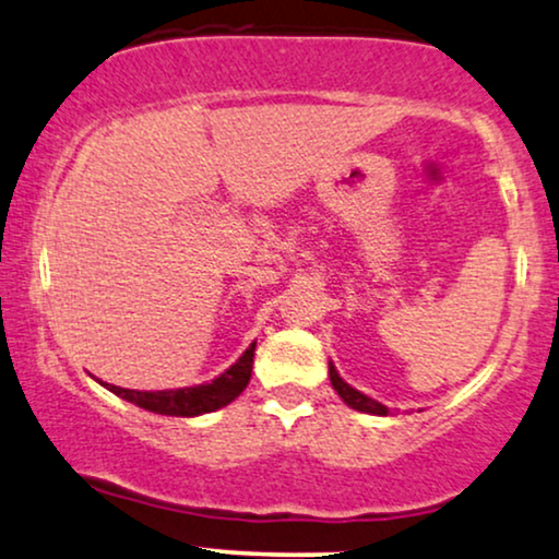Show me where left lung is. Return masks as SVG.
I'll use <instances>...</instances> for the list:
<instances>
[{
  "label": "left lung",
  "instance_id": "left-lung-1",
  "mask_svg": "<svg viewBox=\"0 0 559 559\" xmlns=\"http://www.w3.org/2000/svg\"><path fill=\"white\" fill-rule=\"evenodd\" d=\"M331 382H333V388L338 390L341 399H344L352 408H356V412L378 414V416H388V414H390V408H388V406H382V403L372 401V399H367L365 393H359V390L352 388V385H348V382L341 380V378H338V372H335V367H333V365H331Z\"/></svg>",
  "mask_w": 559,
  "mask_h": 559
}]
</instances>
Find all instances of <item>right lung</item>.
<instances>
[{
	"label": "right lung",
	"instance_id": "right-lung-1",
	"mask_svg": "<svg viewBox=\"0 0 559 559\" xmlns=\"http://www.w3.org/2000/svg\"><path fill=\"white\" fill-rule=\"evenodd\" d=\"M252 359H254V344L247 348V352L239 356L237 365L228 367L221 378L194 388L151 390V393H147V390H127L119 385H109V382H104V385L109 388L114 395L134 403V406L145 408V412L166 414V416H200V414L215 412V408H224L237 399L252 378Z\"/></svg>",
	"mask_w": 559,
	"mask_h": 559
}]
</instances>
